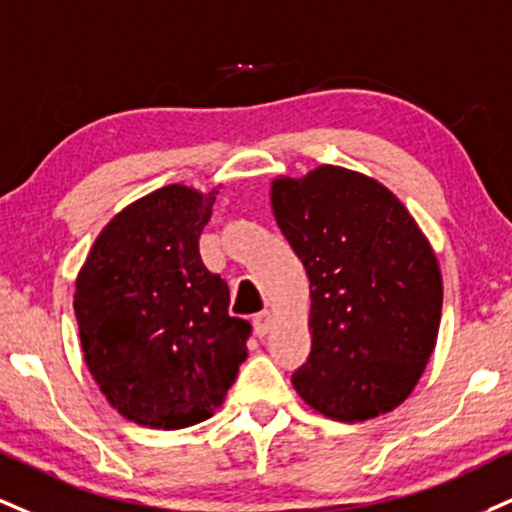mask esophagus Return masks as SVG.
Here are the masks:
<instances>
[{"instance_id":"34e87169","label":"esophagus","mask_w":512,"mask_h":512,"mask_svg":"<svg viewBox=\"0 0 512 512\" xmlns=\"http://www.w3.org/2000/svg\"><path fill=\"white\" fill-rule=\"evenodd\" d=\"M272 324H274V312H269V310L260 312V315L255 317V331H257V336L269 334V329H272Z\"/></svg>"}]
</instances>
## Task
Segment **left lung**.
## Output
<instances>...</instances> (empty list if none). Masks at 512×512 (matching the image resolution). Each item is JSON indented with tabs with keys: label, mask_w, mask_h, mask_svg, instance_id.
I'll use <instances>...</instances> for the list:
<instances>
[{
	"label": "left lung",
	"mask_w": 512,
	"mask_h": 512,
	"mask_svg": "<svg viewBox=\"0 0 512 512\" xmlns=\"http://www.w3.org/2000/svg\"><path fill=\"white\" fill-rule=\"evenodd\" d=\"M272 209L310 279L312 350L293 372L298 396L338 422L398 408L434 353L443 303L417 221L379 181L331 164L276 178Z\"/></svg>",
	"instance_id": "1"
}]
</instances>
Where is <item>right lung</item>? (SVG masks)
Listing matches in <instances>:
<instances>
[{"label": "right lung", "mask_w": 512, "mask_h": 512, "mask_svg": "<svg viewBox=\"0 0 512 512\" xmlns=\"http://www.w3.org/2000/svg\"><path fill=\"white\" fill-rule=\"evenodd\" d=\"M217 190L164 186L104 226L76 279L85 365L112 408L152 429L205 422L248 357L252 326L202 264Z\"/></svg>", "instance_id": "add662e5"}]
</instances>
